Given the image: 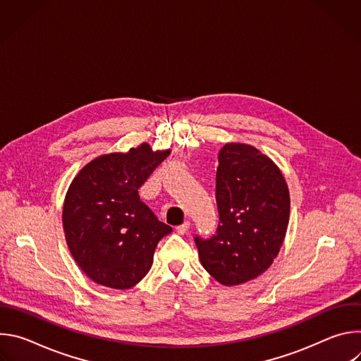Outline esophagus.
Segmentation results:
<instances>
[{
	"instance_id": "1",
	"label": "esophagus",
	"mask_w": 361,
	"mask_h": 361,
	"mask_svg": "<svg viewBox=\"0 0 361 361\" xmlns=\"http://www.w3.org/2000/svg\"><path fill=\"white\" fill-rule=\"evenodd\" d=\"M190 228V221H184L181 226H177V233L178 234H185Z\"/></svg>"
}]
</instances>
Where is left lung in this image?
I'll list each match as a JSON object with an SVG mask.
<instances>
[{
    "label": "left lung",
    "mask_w": 361,
    "mask_h": 361,
    "mask_svg": "<svg viewBox=\"0 0 361 361\" xmlns=\"http://www.w3.org/2000/svg\"><path fill=\"white\" fill-rule=\"evenodd\" d=\"M219 227L194 237L200 262L219 283L238 286L263 274L277 257L288 226L290 194L279 167L248 144L219 152Z\"/></svg>",
    "instance_id": "1"
}]
</instances>
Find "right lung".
I'll use <instances>...</instances> for the list:
<instances>
[{
    "label": "right lung",
    "instance_id": "obj_1",
    "mask_svg": "<svg viewBox=\"0 0 361 361\" xmlns=\"http://www.w3.org/2000/svg\"><path fill=\"white\" fill-rule=\"evenodd\" d=\"M170 154L144 142L94 159L73 180L63 209L67 245L97 284L126 290L144 279L159 241L173 228L140 200L138 188Z\"/></svg>",
    "mask_w": 361,
    "mask_h": 361
}]
</instances>
